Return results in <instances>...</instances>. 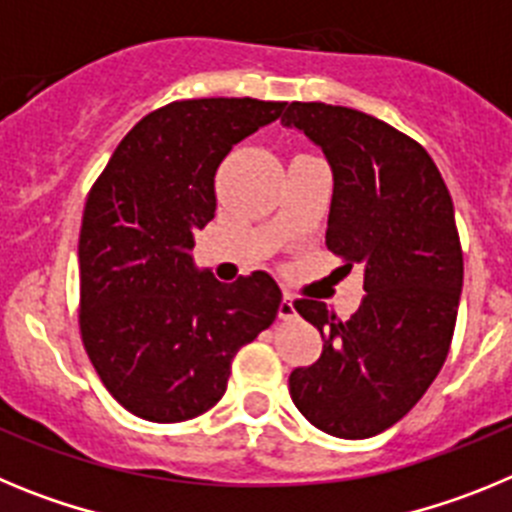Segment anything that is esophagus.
I'll use <instances>...</instances> for the list:
<instances>
[{"label": "esophagus", "mask_w": 512, "mask_h": 512, "mask_svg": "<svg viewBox=\"0 0 512 512\" xmlns=\"http://www.w3.org/2000/svg\"><path fill=\"white\" fill-rule=\"evenodd\" d=\"M297 315V310H295V302H292V297L289 295H284L282 297V302H279V318L282 320H292Z\"/></svg>", "instance_id": "obj_1"}]
</instances>
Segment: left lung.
Wrapping results in <instances>:
<instances>
[{"instance_id": "1", "label": "left lung", "mask_w": 512, "mask_h": 512, "mask_svg": "<svg viewBox=\"0 0 512 512\" xmlns=\"http://www.w3.org/2000/svg\"><path fill=\"white\" fill-rule=\"evenodd\" d=\"M282 125L323 148L333 169L325 246L343 269L364 266L366 292L348 320L295 300L323 354L289 374V395L330 436H377L413 410L449 356L464 282L451 194L418 140L366 112L292 102Z\"/></svg>"}]
</instances>
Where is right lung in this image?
<instances>
[{"instance_id":"obj_1","label":"right lung","mask_w":512,"mask_h":512,"mask_svg":"<svg viewBox=\"0 0 512 512\" xmlns=\"http://www.w3.org/2000/svg\"><path fill=\"white\" fill-rule=\"evenodd\" d=\"M287 102L182 99L130 130L92 184L79 233V330L122 408L182 423L215 408L241 346L274 323L266 271L233 284L197 274L194 230L215 217V174Z\"/></svg>"}]
</instances>
